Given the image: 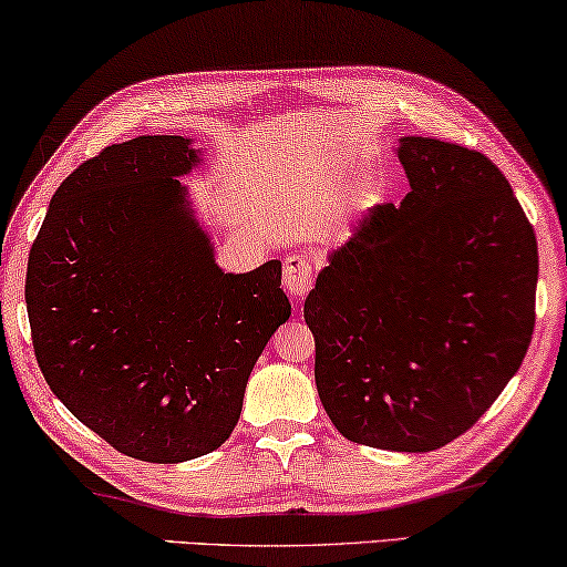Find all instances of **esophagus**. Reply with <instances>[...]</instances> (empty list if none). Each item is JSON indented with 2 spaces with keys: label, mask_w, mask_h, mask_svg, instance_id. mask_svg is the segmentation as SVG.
Segmentation results:
<instances>
[{
  "label": "esophagus",
  "mask_w": 567,
  "mask_h": 567,
  "mask_svg": "<svg viewBox=\"0 0 567 567\" xmlns=\"http://www.w3.org/2000/svg\"><path fill=\"white\" fill-rule=\"evenodd\" d=\"M312 272H316V265H312L305 255H290V257H287L285 259V269H282L285 292L290 295L292 300H302L305 295L310 292V287H312Z\"/></svg>",
  "instance_id": "esophagus-1"
}]
</instances>
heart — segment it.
<instances>
[{"instance_id": "1", "label": "heart", "mask_w": 567, "mask_h": 567, "mask_svg": "<svg viewBox=\"0 0 567 567\" xmlns=\"http://www.w3.org/2000/svg\"><path fill=\"white\" fill-rule=\"evenodd\" d=\"M348 171H350L348 166H336V168L330 171V176H332V178H343V176H348Z\"/></svg>"}]
</instances>
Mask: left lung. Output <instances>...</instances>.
<instances>
[{
	"mask_svg": "<svg viewBox=\"0 0 567 567\" xmlns=\"http://www.w3.org/2000/svg\"><path fill=\"white\" fill-rule=\"evenodd\" d=\"M411 192L328 255L305 322L316 383L355 444L434 452L477 424L529 348L537 239L492 161L403 136Z\"/></svg>",
	"mask_w": 567,
	"mask_h": 567,
	"instance_id": "obj_1",
	"label": "left lung"
}]
</instances>
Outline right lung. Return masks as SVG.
Listing matches in <instances>:
<instances>
[{"mask_svg": "<svg viewBox=\"0 0 567 567\" xmlns=\"http://www.w3.org/2000/svg\"><path fill=\"white\" fill-rule=\"evenodd\" d=\"M204 164L186 136H138L78 166L27 262L40 371L121 454L178 464L235 431L251 368L290 318L282 262L224 272L178 182Z\"/></svg>", "mask_w": 567, "mask_h": 567, "instance_id": "add662e5", "label": "right lung"}]
</instances>
